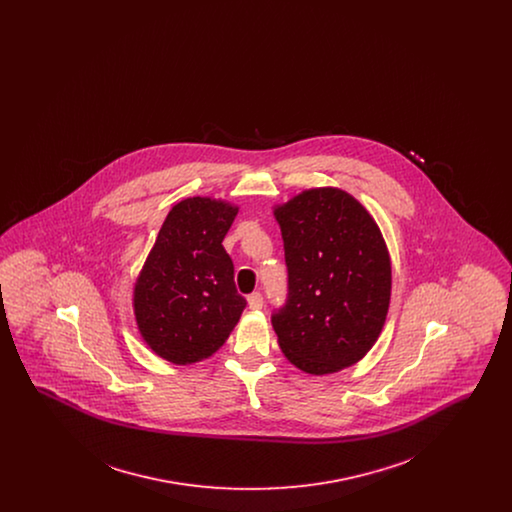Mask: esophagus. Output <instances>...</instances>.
Returning <instances> with one entry per match:
<instances>
[{"label":"esophagus","instance_id":"esophagus-1","mask_svg":"<svg viewBox=\"0 0 512 512\" xmlns=\"http://www.w3.org/2000/svg\"><path fill=\"white\" fill-rule=\"evenodd\" d=\"M247 305H249V309H253V311L263 309V305H265L263 295H261V293H251V295L247 297Z\"/></svg>","mask_w":512,"mask_h":512}]
</instances>
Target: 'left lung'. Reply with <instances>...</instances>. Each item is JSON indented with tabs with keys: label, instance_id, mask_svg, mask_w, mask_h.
<instances>
[{
	"label": "left lung",
	"instance_id": "8db88e82",
	"mask_svg": "<svg viewBox=\"0 0 512 512\" xmlns=\"http://www.w3.org/2000/svg\"><path fill=\"white\" fill-rule=\"evenodd\" d=\"M286 251L288 303L272 315L286 359L307 374L359 363L380 338L391 297L386 240L340 188H311L274 207Z\"/></svg>",
	"mask_w": 512,
	"mask_h": 512
}]
</instances>
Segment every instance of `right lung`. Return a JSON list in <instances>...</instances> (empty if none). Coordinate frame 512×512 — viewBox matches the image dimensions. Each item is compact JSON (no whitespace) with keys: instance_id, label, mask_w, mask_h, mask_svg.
<instances>
[{"instance_id":"right-lung-1","label":"right lung","mask_w":512,"mask_h":512,"mask_svg":"<svg viewBox=\"0 0 512 512\" xmlns=\"http://www.w3.org/2000/svg\"><path fill=\"white\" fill-rule=\"evenodd\" d=\"M238 205L213 197L176 203L134 284L142 340L161 359L194 365L217 353L238 324L245 299L222 240Z\"/></svg>"}]
</instances>
